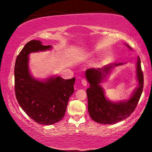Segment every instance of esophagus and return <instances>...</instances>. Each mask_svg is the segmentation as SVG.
I'll return each mask as SVG.
<instances>
[{
	"instance_id": "1",
	"label": "esophagus",
	"mask_w": 152,
	"mask_h": 152,
	"mask_svg": "<svg viewBox=\"0 0 152 152\" xmlns=\"http://www.w3.org/2000/svg\"><path fill=\"white\" fill-rule=\"evenodd\" d=\"M81 83L84 86H86V85H87V80L86 79V78H82V79H81Z\"/></svg>"
}]
</instances>
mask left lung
<instances>
[{
    "label": "left lung",
    "mask_w": 152,
    "mask_h": 152,
    "mask_svg": "<svg viewBox=\"0 0 152 152\" xmlns=\"http://www.w3.org/2000/svg\"><path fill=\"white\" fill-rule=\"evenodd\" d=\"M131 48L129 46H127ZM122 64L106 66L100 69L90 68L86 71V77L90 83L86 89L88 97V111L91 118L99 124H111L123 121L133 113L140 99L144 87V76L141 67V61L138 57L137 62V75L139 86L133 95L125 102H111L106 98L104 89L100 86L103 79L115 66Z\"/></svg>",
    "instance_id": "left-lung-1"
}]
</instances>
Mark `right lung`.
<instances>
[{
	"instance_id": "obj_1",
	"label": "right lung",
	"mask_w": 152,
	"mask_h": 152,
	"mask_svg": "<svg viewBox=\"0 0 152 152\" xmlns=\"http://www.w3.org/2000/svg\"><path fill=\"white\" fill-rule=\"evenodd\" d=\"M40 41H29L23 48L15 61V93L22 109L38 124L51 125L65 115L68 102L74 92L75 78L64 79L50 77L44 81L32 78L28 69V55L32 52L50 49Z\"/></svg>"
}]
</instances>
